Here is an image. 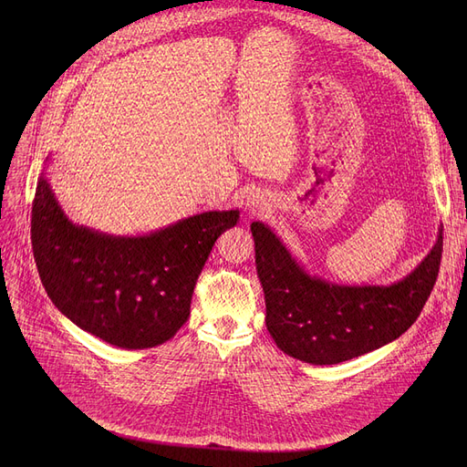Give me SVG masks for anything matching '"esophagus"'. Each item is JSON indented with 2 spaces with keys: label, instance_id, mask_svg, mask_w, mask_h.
<instances>
[{
  "label": "esophagus",
  "instance_id": "obj_1",
  "mask_svg": "<svg viewBox=\"0 0 467 467\" xmlns=\"http://www.w3.org/2000/svg\"><path fill=\"white\" fill-rule=\"evenodd\" d=\"M265 202H263V199L259 194H250L248 196V204H246V208L250 210V213H254V215H257V213H261L263 210H265Z\"/></svg>",
  "mask_w": 467,
  "mask_h": 467
}]
</instances>
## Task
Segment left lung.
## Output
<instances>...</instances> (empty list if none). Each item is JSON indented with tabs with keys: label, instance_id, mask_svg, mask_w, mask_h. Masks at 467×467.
<instances>
[{
	"label": "left lung",
	"instance_id": "1",
	"mask_svg": "<svg viewBox=\"0 0 467 467\" xmlns=\"http://www.w3.org/2000/svg\"><path fill=\"white\" fill-rule=\"evenodd\" d=\"M252 234L266 329L284 354L312 365L347 361L403 335L430 297L443 254L441 227L431 252L403 280L338 285L310 276L265 223L254 221Z\"/></svg>",
	"mask_w": 467,
	"mask_h": 467
}]
</instances>
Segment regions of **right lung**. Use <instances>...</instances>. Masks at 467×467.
Returning <instances> with one entry per match:
<instances>
[{"label":"right lung","mask_w":467,"mask_h":467,"mask_svg":"<svg viewBox=\"0 0 467 467\" xmlns=\"http://www.w3.org/2000/svg\"><path fill=\"white\" fill-rule=\"evenodd\" d=\"M238 210L204 212L145 236L73 225L47 178L32 204V248L47 296L87 333L119 348H153L187 322L192 289Z\"/></svg>","instance_id":"right-lung-1"}]
</instances>
